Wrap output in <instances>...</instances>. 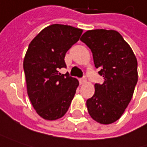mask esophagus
Segmentation results:
<instances>
[{"label":"esophagus","instance_id":"34e87169","mask_svg":"<svg viewBox=\"0 0 147 147\" xmlns=\"http://www.w3.org/2000/svg\"><path fill=\"white\" fill-rule=\"evenodd\" d=\"M84 83H86V78H82V79H79V84H84Z\"/></svg>","mask_w":147,"mask_h":147}]
</instances>
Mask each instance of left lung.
<instances>
[{
    "label": "left lung",
    "instance_id": "left-lung-1",
    "mask_svg": "<svg viewBox=\"0 0 147 147\" xmlns=\"http://www.w3.org/2000/svg\"><path fill=\"white\" fill-rule=\"evenodd\" d=\"M80 40L91 49L94 66L104 77V83L94 84V94L86 102L88 112L98 123H114L121 118L132 98L138 80L136 58L115 30H89Z\"/></svg>",
    "mask_w": 147,
    "mask_h": 147
}]
</instances>
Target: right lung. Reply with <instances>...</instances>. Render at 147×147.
<instances>
[{
  "mask_svg": "<svg viewBox=\"0 0 147 147\" xmlns=\"http://www.w3.org/2000/svg\"><path fill=\"white\" fill-rule=\"evenodd\" d=\"M82 32L74 26L53 24L42 29L28 46L23 61L27 94L44 120L63 117L74 97L78 79L61 74L58 69L66 68L65 54Z\"/></svg>",
  "mask_w": 147,
  "mask_h": 147,
  "instance_id": "obj_1",
  "label": "right lung"
}]
</instances>
